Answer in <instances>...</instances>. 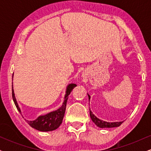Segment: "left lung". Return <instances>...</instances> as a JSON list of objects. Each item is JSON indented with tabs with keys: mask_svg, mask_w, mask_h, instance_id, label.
<instances>
[{
	"mask_svg": "<svg viewBox=\"0 0 151 151\" xmlns=\"http://www.w3.org/2000/svg\"><path fill=\"white\" fill-rule=\"evenodd\" d=\"M88 96H89V99H90L91 96L89 93H87ZM89 114H90V117H91V120L99 128H114V127H118L121 125L123 123V121H117V122H107V121H104L103 120H101L99 118H97L96 116L92 113L91 110L89 109Z\"/></svg>",
	"mask_w": 151,
	"mask_h": 151,
	"instance_id": "1",
	"label": "left lung"
}]
</instances>
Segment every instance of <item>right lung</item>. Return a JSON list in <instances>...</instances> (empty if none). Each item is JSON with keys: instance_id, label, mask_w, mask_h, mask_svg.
Masks as SVG:
<instances>
[{"instance_id": "obj_1", "label": "right lung", "mask_w": 151, "mask_h": 151, "mask_svg": "<svg viewBox=\"0 0 151 151\" xmlns=\"http://www.w3.org/2000/svg\"><path fill=\"white\" fill-rule=\"evenodd\" d=\"M76 86H77V84H73V83L69 84L67 86L65 97H64L63 104H62V106L60 107L58 109L53 111L50 112V113H47V114H45V115L39 116L37 119H35L33 121H29L25 119V120L27 121V124H28L31 127L40 131L47 132V131H52L58 129L62 123V120H63L64 116H65L66 105H67V99H68L69 95L70 94L72 90L73 89L74 87H75ZM12 96H13V99L15 103V106H16L18 111L22 114V111L21 110H20V106H19L18 102H17L16 98H15L13 86H12Z\"/></svg>"}]
</instances>
